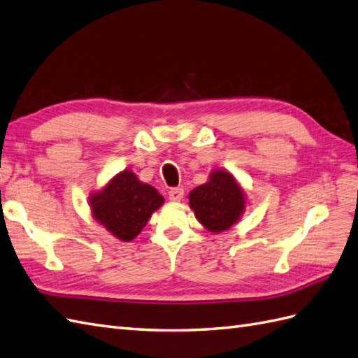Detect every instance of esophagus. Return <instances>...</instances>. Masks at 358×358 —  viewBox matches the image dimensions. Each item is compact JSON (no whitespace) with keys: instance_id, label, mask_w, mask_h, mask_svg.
Instances as JSON below:
<instances>
[{"instance_id":"34e87169","label":"esophagus","mask_w":358,"mask_h":358,"mask_svg":"<svg viewBox=\"0 0 358 358\" xmlns=\"http://www.w3.org/2000/svg\"><path fill=\"white\" fill-rule=\"evenodd\" d=\"M168 195H169L171 201H180V199L185 196V189H182V187H172V189H169Z\"/></svg>"}]
</instances>
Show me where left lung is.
Here are the masks:
<instances>
[{"label": "left lung", "mask_w": 358, "mask_h": 358, "mask_svg": "<svg viewBox=\"0 0 358 358\" xmlns=\"http://www.w3.org/2000/svg\"><path fill=\"white\" fill-rule=\"evenodd\" d=\"M189 206L203 226L220 234L234 226L245 209V195L227 171H213L206 185L189 194Z\"/></svg>", "instance_id": "8db88e82"}]
</instances>
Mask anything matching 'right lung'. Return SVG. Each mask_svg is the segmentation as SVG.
Masks as SVG:
<instances>
[{
    "instance_id": "1",
    "label": "right lung",
    "mask_w": 358,
    "mask_h": 358,
    "mask_svg": "<svg viewBox=\"0 0 358 358\" xmlns=\"http://www.w3.org/2000/svg\"><path fill=\"white\" fill-rule=\"evenodd\" d=\"M164 203L151 185L140 182L129 169L117 173L108 185L90 198L93 217L120 241L134 239L151 215Z\"/></svg>"
}]
</instances>
